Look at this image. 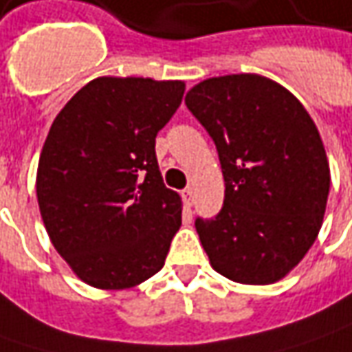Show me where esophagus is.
<instances>
[{
	"label": "esophagus",
	"instance_id": "obj_1",
	"mask_svg": "<svg viewBox=\"0 0 352 352\" xmlns=\"http://www.w3.org/2000/svg\"><path fill=\"white\" fill-rule=\"evenodd\" d=\"M182 199H184V204L190 208L192 206V201H194V192H192V188H186L182 192Z\"/></svg>",
	"mask_w": 352,
	"mask_h": 352
}]
</instances>
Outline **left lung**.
<instances>
[{
    "label": "left lung",
    "mask_w": 352,
    "mask_h": 352,
    "mask_svg": "<svg viewBox=\"0 0 352 352\" xmlns=\"http://www.w3.org/2000/svg\"><path fill=\"white\" fill-rule=\"evenodd\" d=\"M186 105L223 170V208L196 219L211 266L239 284H272L323 223L331 176L318 127L288 89L258 74L204 80Z\"/></svg>",
    "instance_id": "left-lung-1"
}]
</instances>
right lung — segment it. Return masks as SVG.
<instances>
[{
	"label": "right lung",
	"mask_w": 352,
	"mask_h": 352,
	"mask_svg": "<svg viewBox=\"0 0 352 352\" xmlns=\"http://www.w3.org/2000/svg\"><path fill=\"white\" fill-rule=\"evenodd\" d=\"M184 88L96 78L48 131L36 170L41 215L54 249L94 288H133L164 266L182 201L162 182L155 142Z\"/></svg>",
	"instance_id": "right-lung-1"
}]
</instances>
